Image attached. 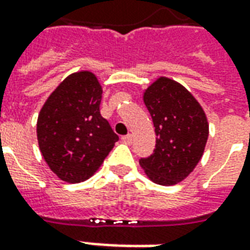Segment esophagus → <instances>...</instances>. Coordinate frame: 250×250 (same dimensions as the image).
Listing matches in <instances>:
<instances>
[{
	"label": "esophagus",
	"instance_id": "obj_1",
	"mask_svg": "<svg viewBox=\"0 0 250 250\" xmlns=\"http://www.w3.org/2000/svg\"><path fill=\"white\" fill-rule=\"evenodd\" d=\"M123 142H125V143H127V145L132 143V135H131V134H128V135L123 136Z\"/></svg>",
	"mask_w": 250,
	"mask_h": 250
}]
</instances>
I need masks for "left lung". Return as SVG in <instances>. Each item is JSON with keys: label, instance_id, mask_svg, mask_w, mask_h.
<instances>
[{"label": "left lung", "instance_id": "left-lung-1", "mask_svg": "<svg viewBox=\"0 0 250 250\" xmlns=\"http://www.w3.org/2000/svg\"><path fill=\"white\" fill-rule=\"evenodd\" d=\"M157 134L154 154L139 159L154 184L173 186L193 173L204 155L209 122L193 93L173 79L161 76L143 92Z\"/></svg>", "mask_w": 250, "mask_h": 250}]
</instances>
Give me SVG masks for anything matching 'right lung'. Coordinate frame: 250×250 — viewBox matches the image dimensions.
<instances>
[{
	"instance_id": "obj_1",
	"label": "right lung",
	"mask_w": 250,
	"mask_h": 250,
	"mask_svg": "<svg viewBox=\"0 0 250 250\" xmlns=\"http://www.w3.org/2000/svg\"><path fill=\"white\" fill-rule=\"evenodd\" d=\"M103 88L89 71L65 77L37 118V141L44 161L68 184L98 171L119 136L100 115Z\"/></svg>"
}]
</instances>
